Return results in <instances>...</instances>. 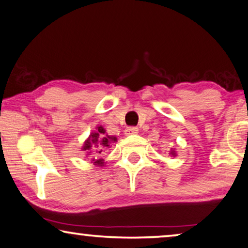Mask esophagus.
Masks as SVG:
<instances>
[{
  "label": "esophagus",
  "instance_id": "obj_1",
  "mask_svg": "<svg viewBox=\"0 0 248 248\" xmlns=\"http://www.w3.org/2000/svg\"><path fill=\"white\" fill-rule=\"evenodd\" d=\"M138 133H139V128H136V127H127L126 130L124 131V134L127 136L135 135V134H138Z\"/></svg>",
  "mask_w": 248,
  "mask_h": 248
}]
</instances>
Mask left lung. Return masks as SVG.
Here are the masks:
<instances>
[{"label":"left lung","instance_id":"1","mask_svg":"<svg viewBox=\"0 0 248 248\" xmlns=\"http://www.w3.org/2000/svg\"><path fill=\"white\" fill-rule=\"evenodd\" d=\"M171 156H177V152H175V149H171L170 152H169Z\"/></svg>","mask_w":248,"mask_h":248}]
</instances>
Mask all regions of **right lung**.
Returning <instances> with one entry per match:
<instances>
[{
    "label": "right lung",
    "mask_w": 248,
    "mask_h": 248,
    "mask_svg": "<svg viewBox=\"0 0 248 248\" xmlns=\"http://www.w3.org/2000/svg\"><path fill=\"white\" fill-rule=\"evenodd\" d=\"M117 142L116 136L108 135L106 133V130L102 125H97L96 131L92 132L86 141L84 142V145L81 146V151L85 152V157H87L92 154H102L107 148H109L112 143ZM92 163L96 167H104V159H96V157H92Z\"/></svg>",
    "instance_id": "right-lung-1"
}]
</instances>
